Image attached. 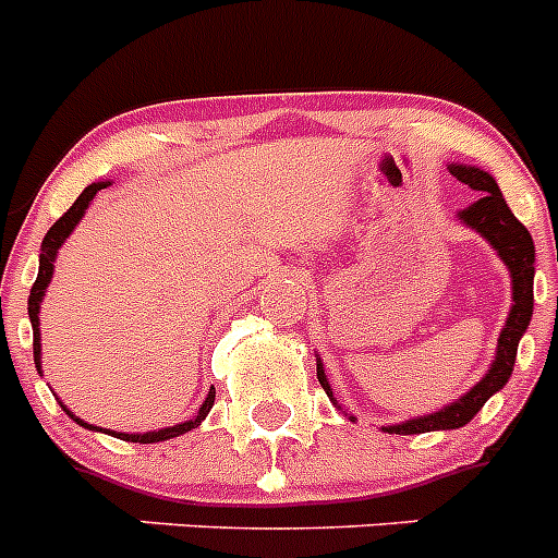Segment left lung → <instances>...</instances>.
<instances>
[{"instance_id":"8db88e82","label":"left lung","mask_w":558,"mask_h":558,"mask_svg":"<svg viewBox=\"0 0 558 558\" xmlns=\"http://www.w3.org/2000/svg\"><path fill=\"white\" fill-rule=\"evenodd\" d=\"M450 172L461 184L481 192L475 204L458 211V220L463 226L475 229L483 240H489L492 248L506 263V268L511 274V302L514 304H511L506 327H502L500 338H497L495 363L489 366L486 377L475 388L463 393L461 399L441 408V411H433L427 416H416L408 418V422H399V425L383 427L386 433H399V436H413V433L430 430H456V427H463L466 422H472V416L486 405V399L509 383L511 372H514L517 347H520V338L525 335V329L531 324V315H534V240H531L529 229L514 218V211L509 209L500 186H497V181L492 179L489 172L472 165H450ZM318 383L327 391L329 402L335 408H340L338 399L332 397L327 374H324L322 357H318Z\"/></svg>"}]
</instances>
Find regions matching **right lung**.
Segmentation results:
<instances>
[{"mask_svg": "<svg viewBox=\"0 0 558 558\" xmlns=\"http://www.w3.org/2000/svg\"><path fill=\"white\" fill-rule=\"evenodd\" d=\"M111 184V181H97V184H88L86 190L77 195V201L72 206H69L66 211H63V218L56 220V226L47 231V236L41 240V256H38V279L33 282V290H29V299H27V313H29V324H33V357H36V368L38 374H41V318H38V310H41V299L44 293H47L49 288V279H52V270H56V256H58V248H61L63 243H66V236L75 231V226L81 223L83 215H86L88 204L95 201V195L100 190H106V186ZM211 405H215V391L206 393L204 405L198 408V413L190 418V422H181V425H172V427H161V430H150V433H117V430H108L113 438H122V441H140V445H156V441H167V438H175V436H184V433H190L192 427H198L201 422L206 418V413L211 411ZM63 411H66L69 418H75L77 425L81 427H88V430H97L95 425H88V422H83V418H77L75 413L69 411L66 405H61ZM102 430V427H100Z\"/></svg>", "mask_w": 558, "mask_h": 558, "instance_id": "add662e5", "label": "right lung"}]
</instances>
